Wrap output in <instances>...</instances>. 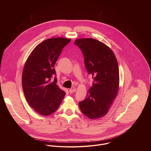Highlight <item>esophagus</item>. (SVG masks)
Masks as SVG:
<instances>
[{
  "mask_svg": "<svg viewBox=\"0 0 151 151\" xmlns=\"http://www.w3.org/2000/svg\"><path fill=\"white\" fill-rule=\"evenodd\" d=\"M76 91V89H73V88H71V89H70V90H69V92H70V93H73V92H75Z\"/></svg>",
  "mask_w": 151,
  "mask_h": 151,
  "instance_id": "1",
  "label": "esophagus"
}]
</instances>
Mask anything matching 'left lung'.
<instances>
[{
    "instance_id": "8db88e82",
    "label": "left lung",
    "mask_w": 151,
    "mask_h": 151,
    "mask_svg": "<svg viewBox=\"0 0 151 151\" xmlns=\"http://www.w3.org/2000/svg\"><path fill=\"white\" fill-rule=\"evenodd\" d=\"M74 45L81 50L89 74L92 76V86L86 99L79 102L82 113L91 119L104 116L108 112L119 86V71L116 56L105 44L92 38L76 40Z\"/></svg>"
}]
</instances>
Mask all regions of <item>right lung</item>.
I'll return each mask as SVG.
<instances>
[{
  "instance_id": "right-lung-1",
  "label": "right lung",
  "mask_w": 151,
  "mask_h": 151,
  "mask_svg": "<svg viewBox=\"0 0 151 151\" xmlns=\"http://www.w3.org/2000/svg\"><path fill=\"white\" fill-rule=\"evenodd\" d=\"M70 39L54 38L37 45L24 65L22 86L28 104L37 113L48 116L57 110L65 92L57 83L54 65ZM55 77L51 81L52 75Z\"/></svg>"
}]
</instances>
